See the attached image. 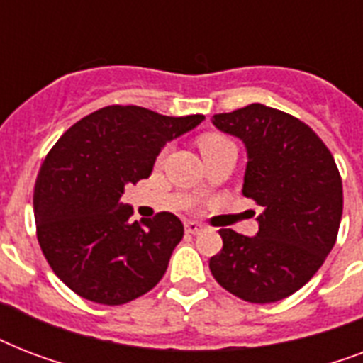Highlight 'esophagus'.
<instances>
[{"label": "esophagus", "mask_w": 363, "mask_h": 363, "mask_svg": "<svg viewBox=\"0 0 363 363\" xmlns=\"http://www.w3.org/2000/svg\"><path fill=\"white\" fill-rule=\"evenodd\" d=\"M184 230H186V233H192V235H196V233H199L201 230H203V226H201V224L196 220H188L186 224H184Z\"/></svg>", "instance_id": "34e87169"}]
</instances>
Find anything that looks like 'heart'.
Returning <instances> with one entry per match:
<instances>
[{
	"label": "heart",
	"instance_id": "b5f03b06",
	"mask_svg": "<svg viewBox=\"0 0 363 363\" xmlns=\"http://www.w3.org/2000/svg\"><path fill=\"white\" fill-rule=\"evenodd\" d=\"M228 139L224 135H218V133H205V135H201L198 139V147L199 150H201V154H209L213 152L215 148L222 147V145H228Z\"/></svg>",
	"mask_w": 363,
	"mask_h": 363
}]
</instances>
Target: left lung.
Segmentation results:
<instances>
[{"mask_svg": "<svg viewBox=\"0 0 363 363\" xmlns=\"http://www.w3.org/2000/svg\"><path fill=\"white\" fill-rule=\"evenodd\" d=\"M247 148L242 196L262 207L258 233L220 230L222 250L209 269L228 292L275 303L298 292L335 245L343 184L332 152L309 125L262 104L213 116Z\"/></svg>", "mask_w": 363, "mask_h": 363, "instance_id": "1", "label": "left lung"}]
</instances>
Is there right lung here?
Segmentation results:
<instances>
[{
  "label": "right lung",
  "mask_w": 363,
  "mask_h": 363,
  "mask_svg": "<svg viewBox=\"0 0 363 363\" xmlns=\"http://www.w3.org/2000/svg\"><path fill=\"white\" fill-rule=\"evenodd\" d=\"M203 115L164 116L109 105L71 125L43 162L33 192L37 239L64 284L88 301L122 305L152 290L184 235L171 213L131 222L121 198L152 173L165 143Z\"/></svg>",
  "instance_id": "1"
}]
</instances>
